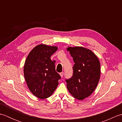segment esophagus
<instances>
[{"instance_id":"obj_1","label":"esophagus","mask_w":122,"mask_h":122,"mask_svg":"<svg viewBox=\"0 0 122 122\" xmlns=\"http://www.w3.org/2000/svg\"><path fill=\"white\" fill-rule=\"evenodd\" d=\"M63 74H64V73L63 72H61V73H60V76H61V77H63Z\"/></svg>"}]
</instances>
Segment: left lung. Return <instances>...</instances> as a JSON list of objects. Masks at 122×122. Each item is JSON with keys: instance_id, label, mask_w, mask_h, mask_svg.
<instances>
[{"instance_id": "left-lung-1", "label": "left lung", "mask_w": 122, "mask_h": 122, "mask_svg": "<svg viewBox=\"0 0 122 122\" xmlns=\"http://www.w3.org/2000/svg\"><path fill=\"white\" fill-rule=\"evenodd\" d=\"M66 50L74 62L73 76L66 80L67 89L75 98L83 100L91 95L99 82L100 61L91 50L82 46H68Z\"/></svg>"}]
</instances>
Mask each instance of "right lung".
Instances as JSON below:
<instances>
[{
  "instance_id": "obj_1",
  "label": "right lung",
  "mask_w": 122,
  "mask_h": 122,
  "mask_svg": "<svg viewBox=\"0 0 122 122\" xmlns=\"http://www.w3.org/2000/svg\"><path fill=\"white\" fill-rule=\"evenodd\" d=\"M57 50L56 46L40 44L32 49L25 61L24 73L27 85L30 92L40 99L53 94L61 78L56 71L54 61L50 59Z\"/></svg>"
}]
</instances>
